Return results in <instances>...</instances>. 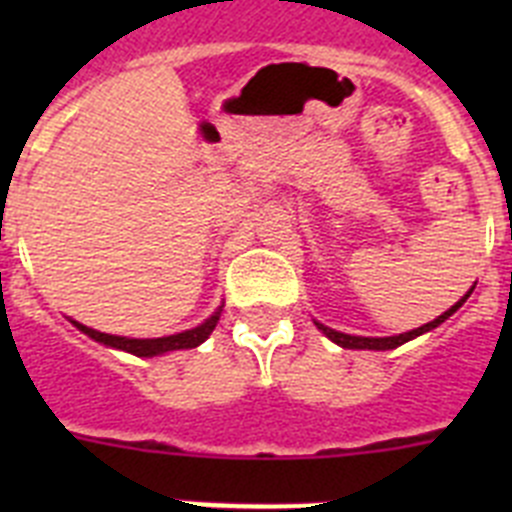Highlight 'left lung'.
<instances>
[{
  "instance_id": "obj_1",
  "label": "left lung",
  "mask_w": 512,
  "mask_h": 512,
  "mask_svg": "<svg viewBox=\"0 0 512 512\" xmlns=\"http://www.w3.org/2000/svg\"><path fill=\"white\" fill-rule=\"evenodd\" d=\"M472 289H474V287H472ZM472 289H469L467 295H464V300H459V302H456L454 307H449V310L443 312V315H438L436 320H431V323L420 325V328L410 330V333H400V336H390V338H364V336H348V333H338V330H333V328H325V325H320V323H315V325H318V328L323 330V333H325V336L330 338V341H333V343H338V346H343V348H369V351H387V348H397V346H402V343L413 341L415 336H420V333H428V330H433V328H436V325H441L443 320H446V318H451V315H454V312L459 310V307L464 305V302H467V297L472 295Z\"/></svg>"
}]
</instances>
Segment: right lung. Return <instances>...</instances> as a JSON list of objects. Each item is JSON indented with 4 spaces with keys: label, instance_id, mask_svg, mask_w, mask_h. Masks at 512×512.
I'll return each instance as SVG.
<instances>
[{
    "label": "right lung",
    "instance_id": "right-lung-1",
    "mask_svg": "<svg viewBox=\"0 0 512 512\" xmlns=\"http://www.w3.org/2000/svg\"><path fill=\"white\" fill-rule=\"evenodd\" d=\"M217 320H220V310H217L212 318H207L202 325H197V328L184 330V333H176V336H166V338H122V336H110V333H99V330L87 328V325L76 323V320L74 325L81 330V333H87L89 338L104 343V346L122 348V351H128V354H135V356H158V354H166V351H176V348L200 346V343L210 336L212 330H215Z\"/></svg>",
    "mask_w": 512,
    "mask_h": 512
}]
</instances>
